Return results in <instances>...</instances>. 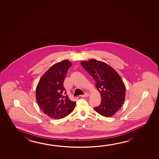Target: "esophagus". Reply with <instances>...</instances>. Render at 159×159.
I'll list each match as a JSON object with an SVG mask.
<instances>
[{
	"mask_svg": "<svg viewBox=\"0 0 159 159\" xmlns=\"http://www.w3.org/2000/svg\"><path fill=\"white\" fill-rule=\"evenodd\" d=\"M89 95V93H85L84 94L81 95L80 96L81 97L85 98L87 97H88Z\"/></svg>",
	"mask_w": 159,
	"mask_h": 159,
	"instance_id": "esophagus-1",
	"label": "esophagus"
}]
</instances>
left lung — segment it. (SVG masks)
Listing matches in <instances>:
<instances>
[{"instance_id":"left-lung-1","label":"left lung","mask_w":159,"mask_h":159,"mask_svg":"<svg viewBox=\"0 0 159 159\" xmlns=\"http://www.w3.org/2000/svg\"><path fill=\"white\" fill-rule=\"evenodd\" d=\"M80 63L94 79L96 88L100 92L101 103L94 110L104 117L113 116L125 99V86L122 79L114 69L105 62L90 59Z\"/></svg>"}]
</instances>
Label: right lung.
<instances>
[{"instance_id": "1", "label": "right lung", "mask_w": 159, "mask_h": 159, "mask_svg": "<svg viewBox=\"0 0 159 159\" xmlns=\"http://www.w3.org/2000/svg\"><path fill=\"white\" fill-rule=\"evenodd\" d=\"M72 63L67 60L53 65L40 79L36 89V101L48 117L55 120L66 117L73 111L75 102L69 99L64 81Z\"/></svg>"}]
</instances>
